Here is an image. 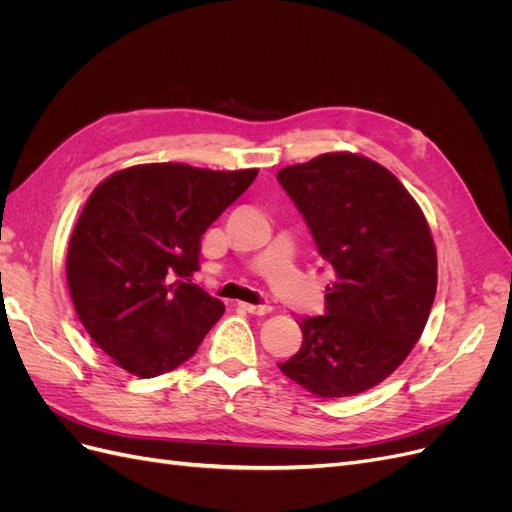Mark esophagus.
<instances>
[{
    "label": "esophagus",
    "instance_id": "1",
    "mask_svg": "<svg viewBox=\"0 0 512 512\" xmlns=\"http://www.w3.org/2000/svg\"><path fill=\"white\" fill-rule=\"evenodd\" d=\"M241 307L245 309V312H250L254 316H265L271 312L269 305H252V303H241Z\"/></svg>",
    "mask_w": 512,
    "mask_h": 512
}]
</instances>
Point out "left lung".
<instances>
[{"label": "left lung", "mask_w": 512, "mask_h": 512, "mask_svg": "<svg viewBox=\"0 0 512 512\" xmlns=\"http://www.w3.org/2000/svg\"><path fill=\"white\" fill-rule=\"evenodd\" d=\"M335 271L324 316L303 318L282 374L318 397H350L389 378L421 337L438 258L421 207L399 179L356 153H322L277 173Z\"/></svg>", "instance_id": "left-lung-1"}]
</instances>
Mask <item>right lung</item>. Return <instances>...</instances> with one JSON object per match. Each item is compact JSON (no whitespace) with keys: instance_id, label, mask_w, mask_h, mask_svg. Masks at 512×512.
Listing matches in <instances>:
<instances>
[{"instance_id":"add662e5","label":"right lung","mask_w":512,"mask_h":512,"mask_svg":"<svg viewBox=\"0 0 512 512\" xmlns=\"http://www.w3.org/2000/svg\"><path fill=\"white\" fill-rule=\"evenodd\" d=\"M258 170L123 168L91 192L66 258L85 331L115 365L153 378L194 356L224 303L192 284L200 239Z\"/></svg>"}]
</instances>
